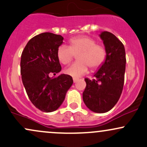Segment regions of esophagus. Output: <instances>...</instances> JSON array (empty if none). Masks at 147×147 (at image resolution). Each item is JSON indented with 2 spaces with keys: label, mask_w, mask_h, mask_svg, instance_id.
I'll list each match as a JSON object with an SVG mask.
<instances>
[{
  "label": "esophagus",
  "mask_w": 147,
  "mask_h": 147,
  "mask_svg": "<svg viewBox=\"0 0 147 147\" xmlns=\"http://www.w3.org/2000/svg\"><path fill=\"white\" fill-rule=\"evenodd\" d=\"M78 81H79V79L73 78V82H74V83H76V82H77Z\"/></svg>",
  "instance_id": "1"
}]
</instances>
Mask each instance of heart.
<instances>
[{
  "instance_id": "heart-1",
  "label": "heart",
  "mask_w": 147,
  "mask_h": 147,
  "mask_svg": "<svg viewBox=\"0 0 147 147\" xmlns=\"http://www.w3.org/2000/svg\"><path fill=\"white\" fill-rule=\"evenodd\" d=\"M77 62L65 70L67 75L79 77L88 72V67L95 70L105 62L107 52L102 45L97 44L94 38L86 36H77L69 41L68 47L61 45L57 52V58L63 65L70 63L77 55Z\"/></svg>"
}]
</instances>
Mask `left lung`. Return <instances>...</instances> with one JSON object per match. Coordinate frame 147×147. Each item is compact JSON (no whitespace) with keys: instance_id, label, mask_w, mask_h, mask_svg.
Wrapping results in <instances>:
<instances>
[{"instance_id":"8db88e82","label":"left lung","mask_w":147,"mask_h":147,"mask_svg":"<svg viewBox=\"0 0 147 147\" xmlns=\"http://www.w3.org/2000/svg\"><path fill=\"white\" fill-rule=\"evenodd\" d=\"M99 37L107 52V57L94 74L95 78L85 79L86 87L83 92V100L90 111L104 113L114 107L122 94L126 54L124 45L113 34L103 31Z\"/></svg>"}]
</instances>
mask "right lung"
Instances as JSON below:
<instances>
[{
	"mask_svg": "<svg viewBox=\"0 0 147 147\" xmlns=\"http://www.w3.org/2000/svg\"><path fill=\"white\" fill-rule=\"evenodd\" d=\"M63 40L61 35L41 33L31 38L22 52V82L31 102L43 112L57 110L73 84L68 75L50 77L61 70L57 52Z\"/></svg>",
	"mask_w": 147,
	"mask_h": 147,
	"instance_id": "add662e5",
	"label": "right lung"
}]
</instances>
